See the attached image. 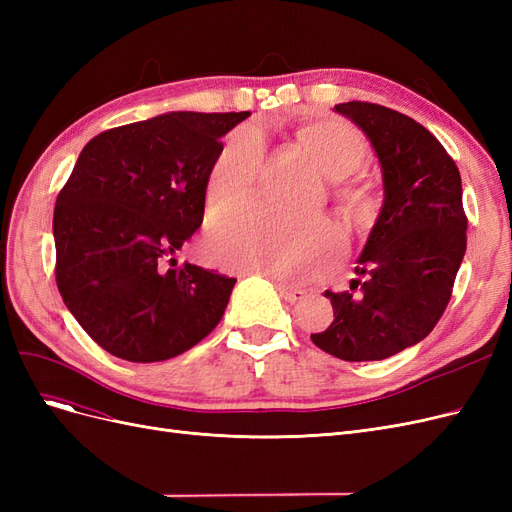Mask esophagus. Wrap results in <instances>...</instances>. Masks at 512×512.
<instances>
[{
  "label": "esophagus",
  "mask_w": 512,
  "mask_h": 512,
  "mask_svg": "<svg viewBox=\"0 0 512 512\" xmlns=\"http://www.w3.org/2000/svg\"><path fill=\"white\" fill-rule=\"evenodd\" d=\"M277 290H280L282 299L288 301V303H297V301L305 299V290H301V288H292V286H288V284H280V282H277Z\"/></svg>",
  "instance_id": "34e87169"
}]
</instances>
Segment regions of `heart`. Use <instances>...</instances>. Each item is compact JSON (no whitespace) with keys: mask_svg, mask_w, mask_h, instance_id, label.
Here are the masks:
<instances>
[{"mask_svg":"<svg viewBox=\"0 0 512 512\" xmlns=\"http://www.w3.org/2000/svg\"><path fill=\"white\" fill-rule=\"evenodd\" d=\"M299 143L329 179H346L369 158L363 132L342 119H316L297 130ZM265 134L241 126L226 136L209 166L205 194L211 211H230L250 203L265 164ZM339 198L361 203L365 188L339 181ZM342 252V235L322 220H280L262 211L215 220L207 235V256L215 265L275 277H305L327 267Z\"/></svg>","mask_w":512,"mask_h":512,"instance_id":"b5f03b06","label":"heart"}]
</instances>
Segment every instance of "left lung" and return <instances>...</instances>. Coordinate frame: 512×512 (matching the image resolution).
Listing matches in <instances>:
<instances>
[{
	"label": "left lung",
	"mask_w": 512,
	"mask_h": 512,
	"mask_svg": "<svg viewBox=\"0 0 512 512\" xmlns=\"http://www.w3.org/2000/svg\"><path fill=\"white\" fill-rule=\"evenodd\" d=\"M335 113L374 147L384 203L356 260L363 282L324 292L333 322L312 342L342 361H382L425 339L451 301L466 254L461 175L438 138L408 115L359 100L335 104Z\"/></svg>",
	"instance_id": "8db88e82"
}]
</instances>
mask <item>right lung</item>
Instances as JSON below:
<instances>
[{
	"instance_id": "obj_1",
	"label": "right lung",
	"mask_w": 512,
	"mask_h": 512,
	"mask_svg": "<svg viewBox=\"0 0 512 512\" xmlns=\"http://www.w3.org/2000/svg\"><path fill=\"white\" fill-rule=\"evenodd\" d=\"M247 117L166 113L106 130L83 147L53 213L55 280L106 352L132 363L166 361L218 327L235 277L190 262L164 269V260L203 224L220 138Z\"/></svg>"
}]
</instances>
